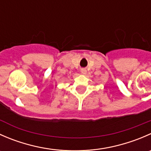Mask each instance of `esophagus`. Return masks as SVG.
Wrapping results in <instances>:
<instances>
[{"instance_id": "obj_1", "label": "esophagus", "mask_w": 151, "mask_h": 151, "mask_svg": "<svg viewBox=\"0 0 151 151\" xmlns=\"http://www.w3.org/2000/svg\"><path fill=\"white\" fill-rule=\"evenodd\" d=\"M81 72H82V74H86V73H87L86 68H82V69H81Z\"/></svg>"}]
</instances>
